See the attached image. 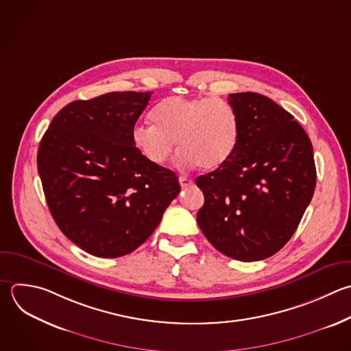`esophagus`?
<instances>
[{"label": "esophagus", "instance_id": "34e87169", "mask_svg": "<svg viewBox=\"0 0 351 351\" xmlns=\"http://www.w3.org/2000/svg\"><path fill=\"white\" fill-rule=\"evenodd\" d=\"M178 181H180V185H181V188H186V186H189V185H192V180H189V178H186V177H180L178 178Z\"/></svg>", "mask_w": 351, "mask_h": 351}]
</instances>
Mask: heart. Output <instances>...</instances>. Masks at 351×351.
Here are the masks:
<instances>
[{
    "label": "heart",
    "mask_w": 351,
    "mask_h": 351,
    "mask_svg": "<svg viewBox=\"0 0 351 351\" xmlns=\"http://www.w3.org/2000/svg\"><path fill=\"white\" fill-rule=\"evenodd\" d=\"M154 125L137 123L132 141L151 165L160 166L177 145V163L204 170L222 167L239 143V118L234 108L214 97L171 96L152 110Z\"/></svg>",
    "instance_id": "1"
}]
</instances>
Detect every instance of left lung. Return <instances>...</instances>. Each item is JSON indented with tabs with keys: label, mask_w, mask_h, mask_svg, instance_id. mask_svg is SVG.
Masks as SVG:
<instances>
[{
	"label": "left lung",
	"mask_w": 351,
	"mask_h": 351,
	"mask_svg": "<svg viewBox=\"0 0 351 351\" xmlns=\"http://www.w3.org/2000/svg\"><path fill=\"white\" fill-rule=\"evenodd\" d=\"M239 143L219 169L196 178L204 204L196 219L223 255L243 262L280 251L296 230L315 188L308 136L266 96L232 93Z\"/></svg>",
	"instance_id": "8db88e82"
}]
</instances>
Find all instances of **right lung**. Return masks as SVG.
<instances>
[{"instance_id":"right-lung-1","label":"right lung","mask_w":351,"mask_h":351,"mask_svg":"<svg viewBox=\"0 0 351 351\" xmlns=\"http://www.w3.org/2000/svg\"><path fill=\"white\" fill-rule=\"evenodd\" d=\"M151 92H112L67 104L37 155L45 199L60 230L80 248L118 258L138 248L180 193L173 171L136 149L132 129Z\"/></svg>"}]
</instances>
